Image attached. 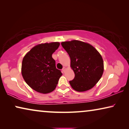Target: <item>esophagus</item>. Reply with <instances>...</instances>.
I'll return each instance as SVG.
<instances>
[{
	"label": "esophagus",
	"mask_w": 129,
	"mask_h": 129,
	"mask_svg": "<svg viewBox=\"0 0 129 129\" xmlns=\"http://www.w3.org/2000/svg\"><path fill=\"white\" fill-rule=\"evenodd\" d=\"M62 72H63V73H65V72H66V68H63Z\"/></svg>",
	"instance_id": "obj_1"
}]
</instances>
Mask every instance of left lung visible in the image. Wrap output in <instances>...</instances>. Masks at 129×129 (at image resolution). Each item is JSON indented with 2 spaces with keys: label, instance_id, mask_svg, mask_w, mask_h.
<instances>
[{
  "label": "left lung",
  "instance_id": "1",
  "mask_svg": "<svg viewBox=\"0 0 129 129\" xmlns=\"http://www.w3.org/2000/svg\"><path fill=\"white\" fill-rule=\"evenodd\" d=\"M61 45L70 56V67L75 73V78L69 82L70 86L79 92L91 89L103 75L101 54L90 44L80 40L63 42Z\"/></svg>",
  "mask_w": 129,
  "mask_h": 129
}]
</instances>
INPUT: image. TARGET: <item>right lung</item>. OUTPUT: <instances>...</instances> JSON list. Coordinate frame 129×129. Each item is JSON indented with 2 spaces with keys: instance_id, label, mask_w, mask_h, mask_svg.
<instances>
[{
  "instance_id": "1",
  "label": "right lung",
  "mask_w": 129,
  "mask_h": 129,
  "mask_svg": "<svg viewBox=\"0 0 129 129\" xmlns=\"http://www.w3.org/2000/svg\"><path fill=\"white\" fill-rule=\"evenodd\" d=\"M59 42L41 43L35 46L24 56L22 76L26 83L37 92L46 94L55 89L62 73L56 68L52 54Z\"/></svg>"
}]
</instances>
